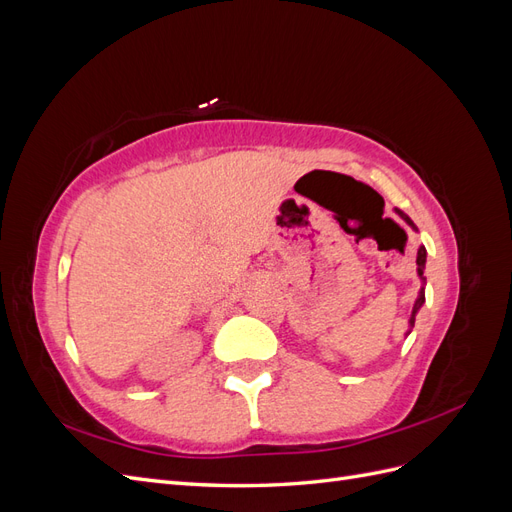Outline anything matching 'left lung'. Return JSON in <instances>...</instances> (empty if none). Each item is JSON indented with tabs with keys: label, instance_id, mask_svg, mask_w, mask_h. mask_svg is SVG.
<instances>
[{
	"label": "left lung",
	"instance_id": "1",
	"mask_svg": "<svg viewBox=\"0 0 512 512\" xmlns=\"http://www.w3.org/2000/svg\"><path fill=\"white\" fill-rule=\"evenodd\" d=\"M395 213L399 215L401 220H404L412 230H418L416 226H414V222L408 218V215L401 211V209H395ZM425 262H427V250H425V245H421L418 247V252H416V273H418V277H421V290H418V297H416V301H414V307H412V314H410V320H408V333L406 335H410V331H412V327H414V320H416V314H418V309L423 307V303H425V275H423V271H425Z\"/></svg>",
	"mask_w": 512,
	"mask_h": 512
}]
</instances>
